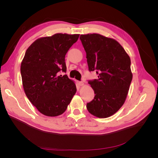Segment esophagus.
Here are the masks:
<instances>
[{
  "instance_id": "esophagus-1",
  "label": "esophagus",
  "mask_w": 158,
  "mask_h": 158,
  "mask_svg": "<svg viewBox=\"0 0 158 158\" xmlns=\"http://www.w3.org/2000/svg\"><path fill=\"white\" fill-rule=\"evenodd\" d=\"M78 84L79 85H80V86H82V85H84V82H80V81H78Z\"/></svg>"
}]
</instances>
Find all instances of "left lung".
I'll list each match as a JSON object with an SVG mask.
<instances>
[{
  "label": "left lung",
  "mask_w": 158,
  "mask_h": 158,
  "mask_svg": "<svg viewBox=\"0 0 158 158\" xmlns=\"http://www.w3.org/2000/svg\"><path fill=\"white\" fill-rule=\"evenodd\" d=\"M89 71L98 79L89 80L95 94L87 103L88 111L99 118L113 115L125 102L132 79L131 59L116 40L98 33L81 35Z\"/></svg>",
  "instance_id": "1"
}]
</instances>
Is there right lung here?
Listing matches in <instances>:
<instances>
[{"label": "right lung", "mask_w": 158, "mask_h": 158, "mask_svg": "<svg viewBox=\"0 0 158 158\" xmlns=\"http://www.w3.org/2000/svg\"><path fill=\"white\" fill-rule=\"evenodd\" d=\"M79 34L56 33L35 40L26 50L20 72L25 94L44 115L63 114L76 92L66 74L65 55Z\"/></svg>", "instance_id": "add662e5"}]
</instances>
